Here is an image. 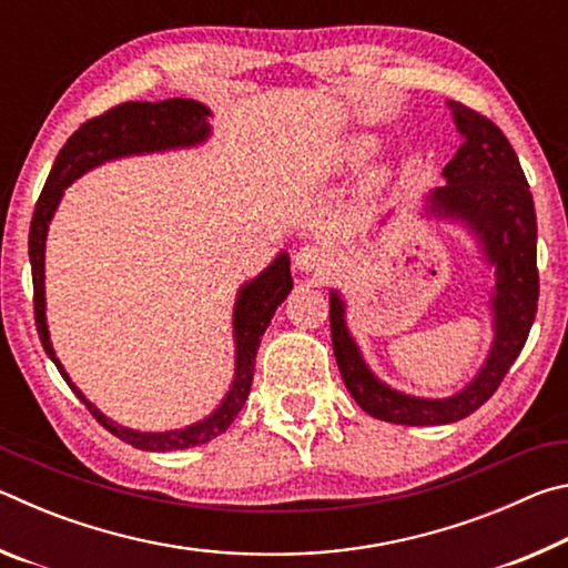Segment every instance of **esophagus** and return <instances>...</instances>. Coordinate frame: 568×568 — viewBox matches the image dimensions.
<instances>
[{"instance_id":"obj_1","label":"esophagus","mask_w":568,"mask_h":568,"mask_svg":"<svg viewBox=\"0 0 568 568\" xmlns=\"http://www.w3.org/2000/svg\"><path fill=\"white\" fill-rule=\"evenodd\" d=\"M295 265L301 267L303 273H313V275H321L331 267V257L328 253L321 245H303L301 250L295 253Z\"/></svg>"}]
</instances>
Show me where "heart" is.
<instances>
[{"label": "heart", "mask_w": 568, "mask_h": 568, "mask_svg": "<svg viewBox=\"0 0 568 568\" xmlns=\"http://www.w3.org/2000/svg\"><path fill=\"white\" fill-rule=\"evenodd\" d=\"M371 142L368 140H358L355 142V145L351 148V160H363V158H368V152H371Z\"/></svg>", "instance_id": "1"}]
</instances>
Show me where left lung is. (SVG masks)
I'll return each instance as SVG.
<instances>
[{
    "label": "left lung",
    "instance_id": "left-lung-1",
    "mask_svg": "<svg viewBox=\"0 0 568 568\" xmlns=\"http://www.w3.org/2000/svg\"><path fill=\"white\" fill-rule=\"evenodd\" d=\"M450 110L464 145L444 168L448 182L430 192V205L436 213L464 220L496 265V341L486 365L454 398L426 400L390 390L363 363L345 328L343 301L331 293L333 353L345 388L373 418L400 426H440L484 406L521 353L538 305L536 210L521 162L501 128L486 114L460 102H450Z\"/></svg>",
    "mask_w": 568,
    "mask_h": 568
}]
</instances>
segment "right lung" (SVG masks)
<instances>
[{"label":"right lung","instance_id":"obj_1","mask_svg":"<svg viewBox=\"0 0 568 568\" xmlns=\"http://www.w3.org/2000/svg\"><path fill=\"white\" fill-rule=\"evenodd\" d=\"M210 110L195 100H162V102H122L118 108L98 114V118L80 124V130L70 134L64 142L60 155H57L54 165L47 178L42 195L34 205L32 225H30V263H32V285H34V323L40 341L44 345L47 355H50L57 371L62 373L67 386L80 398L88 410L98 418L100 426L118 436L124 444L142 450H180L192 448L200 444H207L215 436L227 430L230 423L235 420L240 408L245 406L250 386H253L255 373V355L257 345H261L263 333L267 323L277 311L287 293L293 287L291 277V261L283 253L277 261L267 267L265 273L247 283L237 295L235 305V381L233 388L227 390L225 400L220 403L213 416L205 420L187 426L182 430H168V434H140V430H130L124 426L112 423L108 416L92 406V403L82 396L80 388L74 386L67 376L64 368L57 361L54 348L50 343V333H47V315H44V240L47 227L54 215V207L60 203L62 190L77 180L82 172L98 168L104 160H114L122 155H138V152H155L168 148H187L203 142L210 132L207 124Z\"/></svg>","mask_w":568,"mask_h":568}]
</instances>
